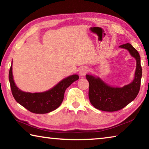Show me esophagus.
Segmentation results:
<instances>
[{"instance_id":"1","label":"esophagus","mask_w":149,"mask_h":149,"mask_svg":"<svg viewBox=\"0 0 149 149\" xmlns=\"http://www.w3.org/2000/svg\"><path fill=\"white\" fill-rule=\"evenodd\" d=\"M88 72H89V69H88L86 66H84L81 68V69L79 70V75L81 77H84L87 74Z\"/></svg>"}]
</instances>
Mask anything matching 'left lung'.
Returning a JSON list of instances; mask_svg holds the SVG:
<instances>
[{
	"mask_svg": "<svg viewBox=\"0 0 149 149\" xmlns=\"http://www.w3.org/2000/svg\"><path fill=\"white\" fill-rule=\"evenodd\" d=\"M120 47L127 49L137 61L135 77L131 84L123 87H113L99 77L86 75V79L89 83V100L93 107L100 110L115 112L122 109L135 99L139 91L142 77L140 55L130 43L122 45Z\"/></svg>",
	"mask_w": 149,
	"mask_h": 149,
	"instance_id": "obj_1",
	"label": "left lung"
}]
</instances>
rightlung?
Instances as JSON below:
<instances>
[{
	"mask_svg": "<svg viewBox=\"0 0 149 149\" xmlns=\"http://www.w3.org/2000/svg\"><path fill=\"white\" fill-rule=\"evenodd\" d=\"M78 79L77 75H72L62 79L47 91L26 93L20 90L15 84L12 75V65L9 71V81L15 100L22 107L35 114H46L58 108L64 99L65 89Z\"/></svg>",
	"mask_w": 149,
	"mask_h": 149,
	"instance_id": "add662e5",
	"label": "right lung"
}]
</instances>
